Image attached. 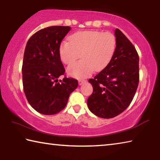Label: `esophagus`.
Instances as JSON below:
<instances>
[{"mask_svg": "<svg viewBox=\"0 0 160 160\" xmlns=\"http://www.w3.org/2000/svg\"><path fill=\"white\" fill-rule=\"evenodd\" d=\"M86 82V80H80L79 81H78V84H79V85H82V84H83L84 82Z\"/></svg>", "mask_w": 160, "mask_h": 160, "instance_id": "34e87169", "label": "esophagus"}]
</instances>
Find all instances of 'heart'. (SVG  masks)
I'll return each instance as SVG.
<instances>
[{"instance_id":"heart-1","label":"heart","mask_w":160,"mask_h":160,"mask_svg":"<svg viewBox=\"0 0 160 160\" xmlns=\"http://www.w3.org/2000/svg\"><path fill=\"white\" fill-rule=\"evenodd\" d=\"M70 42L63 41L59 47V54L71 76L84 78L96 71L105 68L112 61L116 48L115 35L109 32L94 30L79 31L70 37Z\"/></svg>"}]
</instances>
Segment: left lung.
Wrapping results in <instances>:
<instances>
[{
  "label": "left lung",
  "mask_w": 160,
  "mask_h": 160,
  "mask_svg": "<svg viewBox=\"0 0 160 160\" xmlns=\"http://www.w3.org/2000/svg\"><path fill=\"white\" fill-rule=\"evenodd\" d=\"M116 48L109 65L89 80L93 92L88 106L94 115L112 118L131 104L139 83V56L130 40L116 29Z\"/></svg>",
  "instance_id": "1"
}]
</instances>
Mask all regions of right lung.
I'll use <instances>...</instances> for the list:
<instances>
[{"label": "right lung", "instance_id": "right-lung-1", "mask_svg": "<svg viewBox=\"0 0 160 160\" xmlns=\"http://www.w3.org/2000/svg\"><path fill=\"white\" fill-rule=\"evenodd\" d=\"M68 26H51L29 38L24 53L23 90L29 104L40 113L56 114L66 106L78 80L65 75L59 47L70 30ZM64 75L62 81L58 78Z\"/></svg>", "mask_w": 160, "mask_h": 160}]
</instances>
